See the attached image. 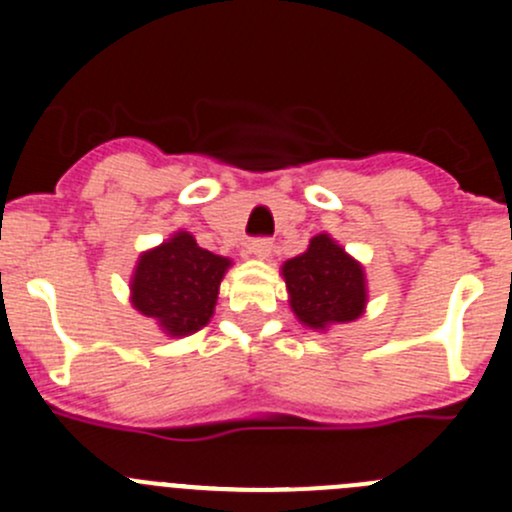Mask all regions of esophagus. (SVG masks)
<instances>
[{
	"label": "esophagus",
	"instance_id": "34e87169",
	"mask_svg": "<svg viewBox=\"0 0 512 512\" xmlns=\"http://www.w3.org/2000/svg\"><path fill=\"white\" fill-rule=\"evenodd\" d=\"M247 252L260 260H270L272 257V242L270 240H250L247 242Z\"/></svg>",
	"mask_w": 512,
	"mask_h": 512
}]
</instances>
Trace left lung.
Returning a JSON list of instances; mask_svg holds the SVG:
<instances>
[{
	"instance_id": "1",
	"label": "left lung",
	"mask_w": 512,
	"mask_h": 512,
	"mask_svg": "<svg viewBox=\"0 0 512 512\" xmlns=\"http://www.w3.org/2000/svg\"><path fill=\"white\" fill-rule=\"evenodd\" d=\"M282 280L294 317L314 332L356 322L366 312L369 287L364 265L329 232L314 235L302 255L282 265Z\"/></svg>"
}]
</instances>
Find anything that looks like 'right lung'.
Listing matches in <instances>:
<instances>
[{"label": "right lung", "mask_w": 512, "mask_h": 512, "mask_svg": "<svg viewBox=\"0 0 512 512\" xmlns=\"http://www.w3.org/2000/svg\"><path fill=\"white\" fill-rule=\"evenodd\" d=\"M232 260L203 250L190 232L178 230L141 252L131 275V304L153 319L165 337H188L215 314L220 282Z\"/></svg>", "instance_id": "right-lung-1"}]
</instances>
